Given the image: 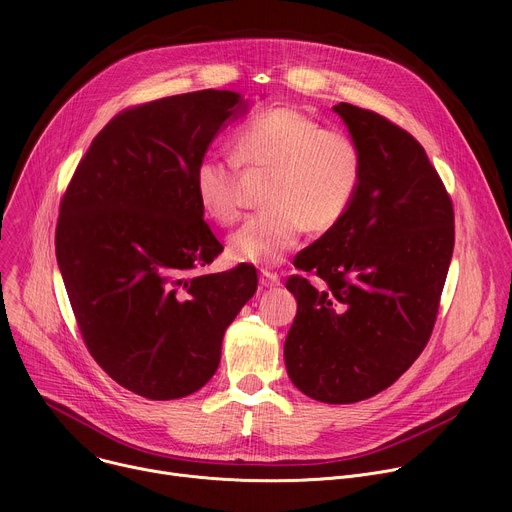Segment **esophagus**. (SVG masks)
<instances>
[{
    "label": "esophagus",
    "instance_id": "obj_1",
    "mask_svg": "<svg viewBox=\"0 0 512 512\" xmlns=\"http://www.w3.org/2000/svg\"><path fill=\"white\" fill-rule=\"evenodd\" d=\"M259 283H261V287H277L279 285V275L277 273H271V271H267V269H263L261 271V275H259Z\"/></svg>",
    "mask_w": 512,
    "mask_h": 512
}]
</instances>
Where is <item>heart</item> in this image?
Masks as SVG:
<instances>
[{
    "label": "heart",
    "instance_id": "b5f03b06",
    "mask_svg": "<svg viewBox=\"0 0 512 512\" xmlns=\"http://www.w3.org/2000/svg\"><path fill=\"white\" fill-rule=\"evenodd\" d=\"M233 160L202 156L192 172L196 198L208 218L231 225L241 214V174H267L263 206L229 239L239 263L273 265L294 249L306 229H334L354 204L364 156L354 137L324 129L294 107L253 115L233 135Z\"/></svg>",
    "mask_w": 512,
    "mask_h": 512
}]
</instances>
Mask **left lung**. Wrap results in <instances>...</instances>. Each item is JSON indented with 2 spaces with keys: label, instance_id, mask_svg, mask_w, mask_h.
<instances>
[{
  "label": "left lung",
  "instance_id": "8db88e82",
  "mask_svg": "<svg viewBox=\"0 0 512 512\" xmlns=\"http://www.w3.org/2000/svg\"><path fill=\"white\" fill-rule=\"evenodd\" d=\"M344 119L364 156L342 221L300 251L298 300L283 354L289 379L322 403H356L391 387L423 352L454 253V204L423 145L391 119L350 103Z\"/></svg>",
  "mask_w": 512,
  "mask_h": 512
}]
</instances>
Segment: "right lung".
<instances>
[{
	"label": "right lung",
	"mask_w": 512,
	"mask_h": 512,
	"mask_svg": "<svg viewBox=\"0 0 512 512\" xmlns=\"http://www.w3.org/2000/svg\"><path fill=\"white\" fill-rule=\"evenodd\" d=\"M237 109L239 93L212 89L123 109L60 198L56 259L83 342L145 399L204 387L227 326L257 291L247 263L198 273L223 245L202 218L192 172Z\"/></svg>",
	"instance_id": "add662e5"
}]
</instances>
